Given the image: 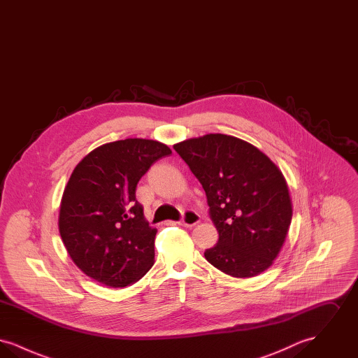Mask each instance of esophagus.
Returning a JSON list of instances; mask_svg holds the SVG:
<instances>
[{
    "label": "esophagus",
    "instance_id": "esophagus-1",
    "mask_svg": "<svg viewBox=\"0 0 358 358\" xmlns=\"http://www.w3.org/2000/svg\"><path fill=\"white\" fill-rule=\"evenodd\" d=\"M200 222V215L194 210H185L184 215H182V219L178 224L181 225H185V227H193L196 224Z\"/></svg>",
    "mask_w": 358,
    "mask_h": 358
}]
</instances>
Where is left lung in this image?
Wrapping results in <instances>:
<instances>
[{
  "mask_svg": "<svg viewBox=\"0 0 358 358\" xmlns=\"http://www.w3.org/2000/svg\"><path fill=\"white\" fill-rule=\"evenodd\" d=\"M174 150L203 185L219 241L205 259L227 275L252 278L279 255L292 205L287 182L254 145L225 134L176 143Z\"/></svg>",
  "mask_w": 358,
  "mask_h": 358,
  "instance_id": "left-lung-1",
  "label": "left lung"
}]
</instances>
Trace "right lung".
<instances>
[{
	"label": "right lung",
	"mask_w": 358,
	"mask_h": 358,
	"mask_svg": "<svg viewBox=\"0 0 358 358\" xmlns=\"http://www.w3.org/2000/svg\"><path fill=\"white\" fill-rule=\"evenodd\" d=\"M171 150L153 139L104 143L76 165L64 189L59 232L73 263L96 282L118 289L154 264L157 229L136 200L141 177Z\"/></svg>",
	"instance_id": "1"
}]
</instances>
